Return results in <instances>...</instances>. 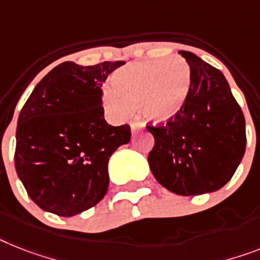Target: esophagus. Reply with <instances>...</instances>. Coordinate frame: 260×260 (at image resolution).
I'll return each mask as SVG.
<instances>
[{
    "mask_svg": "<svg viewBox=\"0 0 260 260\" xmlns=\"http://www.w3.org/2000/svg\"><path fill=\"white\" fill-rule=\"evenodd\" d=\"M141 128H143V125L141 123V122H132V132L133 134H135V133L138 132V130H141Z\"/></svg>",
    "mask_w": 260,
    "mask_h": 260,
    "instance_id": "34e87169",
    "label": "esophagus"
}]
</instances>
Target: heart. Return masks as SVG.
Here are the masks:
<instances>
[{"mask_svg": "<svg viewBox=\"0 0 260 260\" xmlns=\"http://www.w3.org/2000/svg\"><path fill=\"white\" fill-rule=\"evenodd\" d=\"M191 85V70L183 58L130 63L110 77L102 94L111 117L123 118L138 106L153 121H167L183 106Z\"/></svg>", "mask_w": 260, "mask_h": 260, "instance_id": "1", "label": "heart"}]
</instances>
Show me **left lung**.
Returning <instances> with one entry per match:
<instances>
[{"label":"left lung","mask_w":260,"mask_h":260,"mask_svg":"<svg viewBox=\"0 0 260 260\" xmlns=\"http://www.w3.org/2000/svg\"><path fill=\"white\" fill-rule=\"evenodd\" d=\"M191 70V85L177 114L158 125L149 165L155 179L178 195L216 191L233 178L246 150L241 106L220 70L190 51H179Z\"/></svg>","instance_id":"1"}]
</instances>
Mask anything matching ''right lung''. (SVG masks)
Here are the masks:
<instances>
[{
  "label": "right lung",
  "instance_id": "1",
  "mask_svg": "<svg viewBox=\"0 0 260 260\" xmlns=\"http://www.w3.org/2000/svg\"><path fill=\"white\" fill-rule=\"evenodd\" d=\"M123 63L63 62L41 79L21 109L14 165L27 195L45 211L77 215L106 194L109 158L130 142L132 130L105 121L102 85Z\"/></svg>",
  "mask_w": 260,
  "mask_h": 260
}]
</instances>
